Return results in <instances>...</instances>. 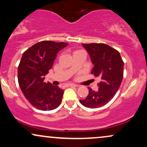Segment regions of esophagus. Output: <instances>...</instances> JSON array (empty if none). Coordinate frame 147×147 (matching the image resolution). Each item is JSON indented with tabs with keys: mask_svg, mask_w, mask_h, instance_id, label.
Here are the masks:
<instances>
[{
	"mask_svg": "<svg viewBox=\"0 0 147 147\" xmlns=\"http://www.w3.org/2000/svg\"><path fill=\"white\" fill-rule=\"evenodd\" d=\"M68 86H70V87H77V85H75V84H69L68 85Z\"/></svg>",
	"mask_w": 147,
	"mask_h": 147,
	"instance_id": "esophagus-1",
	"label": "esophagus"
}]
</instances>
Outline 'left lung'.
Here are the masks:
<instances>
[{
  "label": "left lung",
  "instance_id": "left-lung-1",
  "mask_svg": "<svg viewBox=\"0 0 147 147\" xmlns=\"http://www.w3.org/2000/svg\"><path fill=\"white\" fill-rule=\"evenodd\" d=\"M82 45L94 64L91 74L100 77L101 82L97 84L98 90L89 88L88 95L79 102L86 107L95 109L109 103L117 92L124 75V61L117 50L104 43Z\"/></svg>",
  "mask_w": 147,
  "mask_h": 147
}]
</instances>
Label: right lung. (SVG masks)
<instances>
[{"label":"right lung","instance_id":"right-lung-1","mask_svg":"<svg viewBox=\"0 0 147 147\" xmlns=\"http://www.w3.org/2000/svg\"><path fill=\"white\" fill-rule=\"evenodd\" d=\"M67 43L43 41L23 52L18 68V82L25 97L31 105L41 111L57 109L61 103L63 90L45 83L44 76L49 72L61 49Z\"/></svg>","mask_w":147,"mask_h":147}]
</instances>
